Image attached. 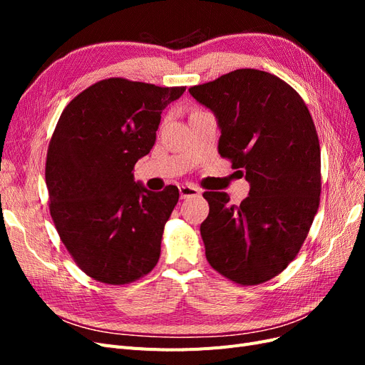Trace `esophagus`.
Masks as SVG:
<instances>
[{"mask_svg": "<svg viewBox=\"0 0 365 365\" xmlns=\"http://www.w3.org/2000/svg\"><path fill=\"white\" fill-rule=\"evenodd\" d=\"M180 196H181V200L195 197V196H200V190H197L193 185H180Z\"/></svg>", "mask_w": 365, "mask_h": 365, "instance_id": "1", "label": "esophagus"}]
</instances>
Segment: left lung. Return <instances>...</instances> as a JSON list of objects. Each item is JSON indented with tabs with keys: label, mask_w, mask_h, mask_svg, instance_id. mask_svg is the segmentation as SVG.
Masks as SVG:
<instances>
[{
	"label": "left lung",
	"mask_w": 365,
	"mask_h": 365,
	"mask_svg": "<svg viewBox=\"0 0 365 365\" xmlns=\"http://www.w3.org/2000/svg\"><path fill=\"white\" fill-rule=\"evenodd\" d=\"M189 91L217 118L220 157L250 182L240 205H230L224 192H204L205 257L237 284L268 282L295 259L319 205L322 155L311 113L291 85L254 68Z\"/></svg>",
	"instance_id": "8db88e82"
}]
</instances>
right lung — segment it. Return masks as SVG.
Masks as SVG:
<instances>
[{
	"instance_id": "right-lung-1",
	"label": "right lung",
	"mask_w": 365,
	"mask_h": 365,
	"mask_svg": "<svg viewBox=\"0 0 365 365\" xmlns=\"http://www.w3.org/2000/svg\"><path fill=\"white\" fill-rule=\"evenodd\" d=\"M184 91L98 81L65 106L54 128L46 163L50 215L77 267L97 282L128 284L158 263L178 187L150 192L132 172L155 145L163 109Z\"/></svg>"
}]
</instances>
